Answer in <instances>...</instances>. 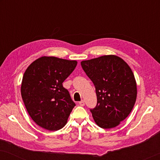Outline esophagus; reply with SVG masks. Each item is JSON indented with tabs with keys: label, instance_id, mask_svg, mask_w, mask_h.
Segmentation results:
<instances>
[{
	"label": "esophagus",
	"instance_id": "1",
	"mask_svg": "<svg viewBox=\"0 0 160 160\" xmlns=\"http://www.w3.org/2000/svg\"><path fill=\"white\" fill-rule=\"evenodd\" d=\"M78 104H79L81 106H84L85 103H84V100H81V101H80L79 102H78Z\"/></svg>",
	"mask_w": 160,
	"mask_h": 160
}]
</instances>
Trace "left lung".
<instances>
[{"label": "left lung", "instance_id": "obj_1", "mask_svg": "<svg viewBox=\"0 0 160 160\" xmlns=\"http://www.w3.org/2000/svg\"><path fill=\"white\" fill-rule=\"evenodd\" d=\"M95 87L97 105L89 109L103 129L119 125L132 111L137 97L134 74L122 58L105 55L81 62Z\"/></svg>", "mask_w": 160, "mask_h": 160}]
</instances>
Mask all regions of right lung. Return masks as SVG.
<instances>
[{
    "instance_id": "right-lung-1",
    "label": "right lung",
    "mask_w": 160,
    "mask_h": 160,
    "mask_svg": "<svg viewBox=\"0 0 160 160\" xmlns=\"http://www.w3.org/2000/svg\"><path fill=\"white\" fill-rule=\"evenodd\" d=\"M77 65L76 60L42 57L24 73L21 94L30 117L38 126L56 131L67 123L76 106L62 83Z\"/></svg>"
}]
</instances>
